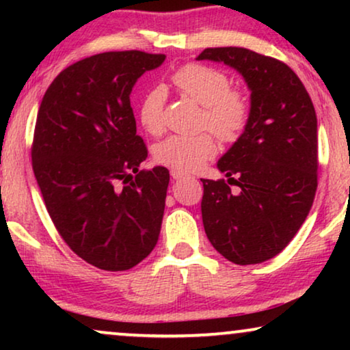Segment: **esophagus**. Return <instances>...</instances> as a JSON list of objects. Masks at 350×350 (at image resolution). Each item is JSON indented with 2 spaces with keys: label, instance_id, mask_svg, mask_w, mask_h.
<instances>
[{
  "label": "esophagus",
  "instance_id": "obj_1",
  "mask_svg": "<svg viewBox=\"0 0 350 350\" xmlns=\"http://www.w3.org/2000/svg\"><path fill=\"white\" fill-rule=\"evenodd\" d=\"M170 175L174 180H181V178H186V176H188V174H185V172H180V170H172Z\"/></svg>",
  "mask_w": 350,
  "mask_h": 350
}]
</instances>
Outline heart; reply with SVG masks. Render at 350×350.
I'll use <instances>...</instances> for the list:
<instances>
[{
  "label": "heart",
  "instance_id": "b5f03b06",
  "mask_svg": "<svg viewBox=\"0 0 350 350\" xmlns=\"http://www.w3.org/2000/svg\"><path fill=\"white\" fill-rule=\"evenodd\" d=\"M172 83L181 94L202 105V127H208L224 143L237 142L250 122V100L242 90L231 89L224 71L202 64H188L172 75ZM138 119L151 135L165 127V90L156 85L146 90L138 107ZM213 133L172 135L154 150L159 164L174 170L194 172L217 152Z\"/></svg>",
  "mask_w": 350,
  "mask_h": 350
}]
</instances>
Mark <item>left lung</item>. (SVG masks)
Segmentation results:
<instances>
[{"label":"left lung","mask_w":350,"mask_h":350,"mask_svg":"<svg viewBox=\"0 0 350 350\" xmlns=\"http://www.w3.org/2000/svg\"><path fill=\"white\" fill-rule=\"evenodd\" d=\"M198 60L232 66L252 90L250 122L218 161L228 180H202L200 208L215 250L234 265H258L288 245L312 207L319 169L312 100L288 65L245 47H208Z\"/></svg>","instance_id":"obj_1"}]
</instances>
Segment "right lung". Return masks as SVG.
<instances>
[{"label": "right lung", "instance_id": "obj_1", "mask_svg": "<svg viewBox=\"0 0 350 350\" xmlns=\"http://www.w3.org/2000/svg\"><path fill=\"white\" fill-rule=\"evenodd\" d=\"M165 60L142 51L103 52L60 71L38 111L31 165L60 237L85 262L127 271L152 252L169 170H140L131 92Z\"/></svg>", "mask_w": 350, "mask_h": 350}]
</instances>
